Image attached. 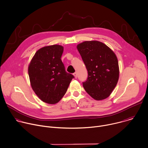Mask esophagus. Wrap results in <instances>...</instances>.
Instances as JSON below:
<instances>
[{
	"label": "esophagus",
	"instance_id": "obj_1",
	"mask_svg": "<svg viewBox=\"0 0 148 148\" xmlns=\"http://www.w3.org/2000/svg\"><path fill=\"white\" fill-rule=\"evenodd\" d=\"M73 75H74V76H75V78H77V72H75V73H73Z\"/></svg>",
	"mask_w": 148,
	"mask_h": 148
}]
</instances>
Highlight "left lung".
<instances>
[{
    "label": "left lung",
    "instance_id": "1",
    "mask_svg": "<svg viewBox=\"0 0 148 148\" xmlns=\"http://www.w3.org/2000/svg\"><path fill=\"white\" fill-rule=\"evenodd\" d=\"M88 72L83 82L86 92L96 100L107 98L119 78V62L115 53L98 41H84L77 45Z\"/></svg>",
    "mask_w": 148,
    "mask_h": 148
}]
</instances>
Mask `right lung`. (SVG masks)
Segmentation results:
<instances>
[{
    "instance_id": "obj_1",
    "label": "right lung",
    "mask_w": 148,
    "mask_h": 148,
    "mask_svg": "<svg viewBox=\"0 0 148 148\" xmlns=\"http://www.w3.org/2000/svg\"><path fill=\"white\" fill-rule=\"evenodd\" d=\"M64 47L46 46L38 49L28 65V72L33 90L42 101L54 104L66 93L74 78L67 73L61 56Z\"/></svg>"
}]
</instances>
